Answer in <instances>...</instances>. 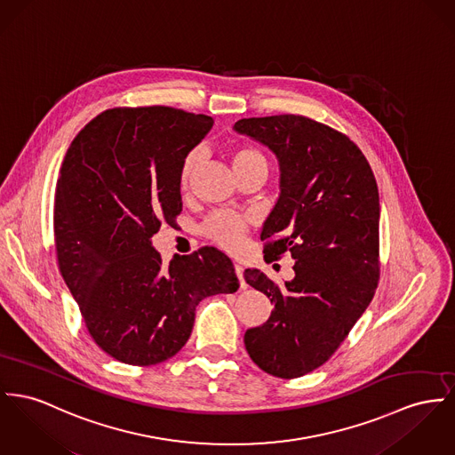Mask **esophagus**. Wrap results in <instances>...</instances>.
<instances>
[{
    "mask_svg": "<svg viewBox=\"0 0 455 455\" xmlns=\"http://www.w3.org/2000/svg\"><path fill=\"white\" fill-rule=\"evenodd\" d=\"M235 273H236L238 279H240L242 288H246V283H244V279H243V266H240V264H235Z\"/></svg>",
    "mask_w": 455,
    "mask_h": 455,
    "instance_id": "1",
    "label": "esophagus"
}]
</instances>
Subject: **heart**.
<instances>
[{
  "mask_svg": "<svg viewBox=\"0 0 455 455\" xmlns=\"http://www.w3.org/2000/svg\"><path fill=\"white\" fill-rule=\"evenodd\" d=\"M198 158H200V153L198 150L189 153L184 162H182L181 167V181L182 188H188L189 180L195 172V167L198 164ZM231 160H233V167L236 171V174L240 176L243 172L253 169V167H259V165H264L267 167V160L262 153L251 147H238L233 155H231ZM246 219L238 215V213L233 212H215L204 222V233L207 238H211L212 242L219 243L220 246L224 248H229V250H235L238 248L243 242V236H244V231H246Z\"/></svg>",
  "mask_w": 455,
  "mask_h": 455,
  "instance_id": "obj_1",
  "label": "heart"
}]
</instances>
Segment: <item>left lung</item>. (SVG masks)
I'll return each mask as SVG.
<instances>
[{"label":"left lung","instance_id":"1","mask_svg":"<svg viewBox=\"0 0 455 455\" xmlns=\"http://www.w3.org/2000/svg\"><path fill=\"white\" fill-rule=\"evenodd\" d=\"M238 134L267 147L279 164V198L264 222L266 259L284 251L295 277L275 284L259 269L244 281L274 303L246 330L251 361L277 378L326 363L372 300L379 266V195L363 152L345 134L302 116L251 117Z\"/></svg>","mask_w":455,"mask_h":455}]
</instances>
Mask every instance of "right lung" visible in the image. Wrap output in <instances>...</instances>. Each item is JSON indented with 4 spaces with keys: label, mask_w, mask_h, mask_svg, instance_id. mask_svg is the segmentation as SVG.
I'll return each mask as SVG.
<instances>
[{
    "label": "right lung",
    "mask_w": 455,
    "mask_h": 455,
    "mask_svg": "<svg viewBox=\"0 0 455 455\" xmlns=\"http://www.w3.org/2000/svg\"><path fill=\"white\" fill-rule=\"evenodd\" d=\"M213 119L171 107L112 108L72 141L55 195L63 281L94 343L110 357L152 365L188 341L196 305L240 288L212 246L164 264L152 236L182 211L184 158Z\"/></svg>",
    "instance_id": "add662e5"
}]
</instances>
